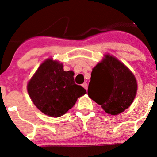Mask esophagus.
Listing matches in <instances>:
<instances>
[{
    "instance_id": "34e87169",
    "label": "esophagus",
    "mask_w": 157,
    "mask_h": 157,
    "mask_svg": "<svg viewBox=\"0 0 157 157\" xmlns=\"http://www.w3.org/2000/svg\"><path fill=\"white\" fill-rule=\"evenodd\" d=\"M82 87H83L85 90H87V87H88V86H87V84L86 83V82H84V83L82 84Z\"/></svg>"
}]
</instances>
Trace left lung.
Masks as SVG:
<instances>
[{
  "label": "left lung",
  "mask_w": 157,
  "mask_h": 157,
  "mask_svg": "<svg viewBox=\"0 0 157 157\" xmlns=\"http://www.w3.org/2000/svg\"><path fill=\"white\" fill-rule=\"evenodd\" d=\"M137 91V83L131 70L110 55L95 67L87 93L105 111L117 115L130 107Z\"/></svg>",
  "instance_id": "obj_1"
}]
</instances>
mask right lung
I'll list each match as a JSON object with an SVG mask.
<instances>
[{"label": "right lung", "instance_id": "obj_1", "mask_svg": "<svg viewBox=\"0 0 157 157\" xmlns=\"http://www.w3.org/2000/svg\"><path fill=\"white\" fill-rule=\"evenodd\" d=\"M73 71H64L62 64L51 59L37 70L27 85L34 105L42 113L59 117L71 109L77 98L87 93L74 82Z\"/></svg>", "mask_w": 157, "mask_h": 157}]
</instances>
